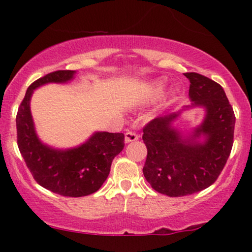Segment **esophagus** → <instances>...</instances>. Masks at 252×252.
<instances>
[{"instance_id": "34e87169", "label": "esophagus", "mask_w": 252, "mask_h": 252, "mask_svg": "<svg viewBox=\"0 0 252 252\" xmlns=\"http://www.w3.org/2000/svg\"><path fill=\"white\" fill-rule=\"evenodd\" d=\"M139 140V135H137L136 133L134 132H127L125 134V142L126 143H129V142H133V141H136Z\"/></svg>"}]
</instances>
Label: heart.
I'll return each mask as SVG.
<instances>
[{"label":"heart","mask_w":252,"mask_h":252,"mask_svg":"<svg viewBox=\"0 0 252 252\" xmlns=\"http://www.w3.org/2000/svg\"><path fill=\"white\" fill-rule=\"evenodd\" d=\"M160 89H161V87L159 85H157L156 87H154V89H153V92L155 93V94H157V93H159L160 92Z\"/></svg>","instance_id":"heart-1"}]
</instances>
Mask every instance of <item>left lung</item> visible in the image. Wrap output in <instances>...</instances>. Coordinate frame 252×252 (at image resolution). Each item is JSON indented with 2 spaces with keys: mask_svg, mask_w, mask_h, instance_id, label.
Listing matches in <instances>:
<instances>
[{
  "mask_svg": "<svg viewBox=\"0 0 252 252\" xmlns=\"http://www.w3.org/2000/svg\"><path fill=\"white\" fill-rule=\"evenodd\" d=\"M191 105L205 110L201 125L185 136L173 127L180 111L158 117L143 128L148 155L143 174L151 187L170 197L191 195L218 179L233 147L235 115L219 84L204 75L185 73ZM203 137V141L199 140Z\"/></svg>",
  "mask_w": 252,
  "mask_h": 252,
  "instance_id": "1",
  "label": "left lung"
}]
</instances>
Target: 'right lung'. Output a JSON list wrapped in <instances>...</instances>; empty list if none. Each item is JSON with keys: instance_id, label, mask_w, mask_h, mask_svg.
<instances>
[{"instance_id": "right-lung-1", "label": "right lung", "mask_w": 252, "mask_h": 252, "mask_svg": "<svg viewBox=\"0 0 252 252\" xmlns=\"http://www.w3.org/2000/svg\"><path fill=\"white\" fill-rule=\"evenodd\" d=\"M75 71H55L37 79L27 88L17 112V143L34 180L48 190L68 197L97 191L110 173L111 163L125 147L123 133L96 132L80 146L54 149L36 135L30 102L34 89L50 82L64 84Z\"/></svg>"}]
</instances>
